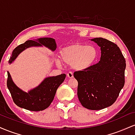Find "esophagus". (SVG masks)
Segmentation results:
<instances>
[{"label": "esophagus", "mask_w": 135, "mask_h": 135, "mask_svg": "<svg viewBox=\"0 0 135 135\" xmlns=\"http://www.w3.org/2000/svg\"><path fill=\"white\" fill-rule=\"evenodd\" d=\"M67 77L69 79H72L74 77V75H73V73L72 72H69L67 73Z\"/></svg>", "instance_id": "obj_1"}]
</instances>
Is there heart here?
I'll list each match as a JSON object with an SVG mask.
<instances>
[{
	"label": "heart",
	"instance_id": "obj_1",
	"mask_svg": "<svg viewBox=\"0 0 135 135\" xmlns=\"http://www.w3.org/2000/svg\"><path fill=\"white\" fill-rule=\"evenodd\" d=\"M98 51L93 46L75 44L68 46L60 52L63 63L71 65L75 69L83 70L89 69L97 61ZM60 65V61H58Z\"/></svg>",
	"mask_w": 135,
	"mask_h": 135
}]
</instances>
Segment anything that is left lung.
Wrapping results in <instances>:
<instances>
[{"label":"left lung","mask_w":135,"mask_h":135,"mask_svg":"<svg viewBox=\"0 0 135 135\" xmlns=\"http://www.w3.org/2000/svg\"><path fill=\"white\" fill-rule=\"evenodd\" d=\"M100 47L101 58L89 69L75 72L77 96L84 107L101 110L117 100L125 83L126 60L117 44L103 38L91 39Z\"/></svg>","instance_id":"8db88e82"}]
</instances>
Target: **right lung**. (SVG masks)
<instances>
[{"label": "right lung", "instance_id": "1", "mask_svg": "<svg viewBox=\"0 0 135 135\" xmlns=\"http://www.w3.org/2000/svg\"><path fill=\"white\" fill-rule=\"evenodd\" d=\"M54 51L56 49L55 40L52 38L43 37L36 41L29 40L19 45L12 52L9 63H11L23 51L32 46H42ZM66 77L65 74L53 77H48L37 87L28 93L20 89L13 83L10 74L7 72V86L11 94L13 102L17 106L30 111H41L47 108L54 100L56 92Z\"/></svg>", "mask_w": 135, "mask_h": 135}]
</instances>
